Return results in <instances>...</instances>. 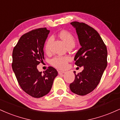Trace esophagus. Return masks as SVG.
Returning <instances> with one entry per match:
<instances>
[{"instance_id": "esophagus-1", "label": "esophagus", "mask_w": 120, "mask_h": 120, "mask_svg": "<svg viewBox=\"0 0 120 120\" xmlns=\"http://www.w3.org/2000/svg\"><path fill=\"white\" fill-rule=\"evenodd\" d=\"M65 73L64 71H58V73L59 75H62V74H63Z\"/></svg>"}]
</instances>
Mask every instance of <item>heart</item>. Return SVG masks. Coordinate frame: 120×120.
<instances>
[{"instance_id": "1", "label": "heart", "mask_w": 120, "mask_h": 120, "mask_svg": "<svg viewBox=\"0 0 120 120\" xmlns=\"http://www.w3.org/2000/svg\"><path fill=\"white\" fill-rule=\"evenodd\" d=\"M59 36L67 47L71 46L74 47L75 45V38L69 31L63 30L59 33ZM52 39L51 37H50L47 41L45 45V50L46 52L49 51V46ZM70 60L71 58L69 56H56L51 60V64L59 69H64L67 67V64Z\"/></svg>"}]
</instances>
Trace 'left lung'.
I'll return each mask as SVG.
<instances>
[{"label": "left lung", "instance_id": "1", "mask_svg": "<svg viewBox=\"0 0 120 120\" xmlns=\"http://www.w3.org/2000/svg\"><path fill=\"white\" fill-rule=\"evenodd\" d=\"M75 29L81 47L74 57L75 64L83 66V70L75 74L73 82L70 84L71 91L83 96L94 90L99 83L107 65V49L99 34L83 22L71 23Z\"/></svg>", "mask_w": 120, "mask_h": 120}]
</instances>
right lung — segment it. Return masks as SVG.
Returning <instances> with one entry per match:
<instances>
[{
	"label": "right lung",
	"instance_id": "1",
	"mask_svg": "<svg viewBox=\"0 0 120 120\" xmlns=\"http://www.w3.org/2000/svg\"><path fill=\"white\" fill-rule=\"evenodd\" d=\"M49 33L44 27L24 34L12 52V67L19 84L26 93L36 98L50 91L58 74L52 67L43 73L37 69V65L45 59L44 45Z\"/></svg>",
	"mask_w": 120,
	"mask_h": 120
}]
</instances>
